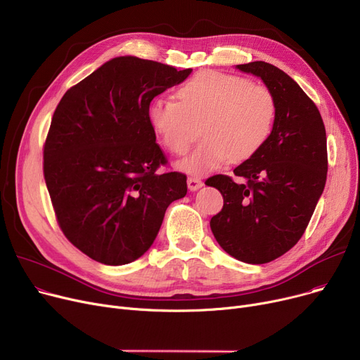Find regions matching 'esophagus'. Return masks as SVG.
<instances>
[{
    "instance_id": "34e87169",
    "label": "esophagus",
    "mask_w": 360,
    "mask_h": 360,
    "mask_svg": "<svg viewBox=\"0 0 360 360\" xmlns=\"http://www.w3.org/2000/svg\"><path fill=\"white\" fill-rule=\"evenodd\" d=\"M186 184H188V188H190L191 191H197V190H200V188L202 186V181L200 178H195V176L188 178Z\"/></svg>"
}]
</instances>
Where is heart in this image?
<instances>
[{"label":"heart","instance_id":"b5f03b06","mask_svg":"<svg viewBox=\"0 0 360 360\" xmlns=\"http://www.w3.org/2000/svg\"><path fill=\"white\" fill-rule=\"evenodd\" d=\"M178 101L158 98L148 110L163 146L176 156L185 155L200 136L201 143L178 166L202 175L229 160L252 158L270 139L277 102L273 91L236 74L202 71L178 91Z\"/></svg>","mask_w":360,"mask_h":360}]
</instances>
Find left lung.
Listing matches in <instances>:
<instances>
[{
    "label": "left lung",
    "mask_w": 360,
    "mask_h": 360,
    "mask_svg": "<svg viewBox=\"0 0 360 360\" xmlns=\"http://www.w3.org/2000/svg\"><path fill=\"white\" fill-rule=\"evenodd\" d=\"M273 91L277 117L267 143L228 175L205 181L223 195L210 228L220 247L248 264H266L293 248L324 191L328 158L326 127L316 105L280 68L254 61L236 65Z\"/></svg>",
    "instance_id": "8db88e82"
}]
</instances>
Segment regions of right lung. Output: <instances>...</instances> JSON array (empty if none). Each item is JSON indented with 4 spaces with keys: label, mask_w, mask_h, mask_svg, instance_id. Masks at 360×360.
I'll use <instances>...</instances> for the list:
<instances>
[{
    "label": "right lung",
    "mask_w": 360,
    "mask_h": 360,
    "mask_svg": "<svg viewBox=\"0 0 360 360\" xmlns=\"http://www.w3.org/2000/svg\"><path fill=\"white\" fill-rule=\"evenodd\" d=\"M191 68L118 56L56 106L44 144V176L65 238L91 259L122 266L155 242L167 205L185 197L186 175L160 172L167 159L150 102Z\"/></svg>",
    "instance_id": "obj_1"
}]
</instances>
